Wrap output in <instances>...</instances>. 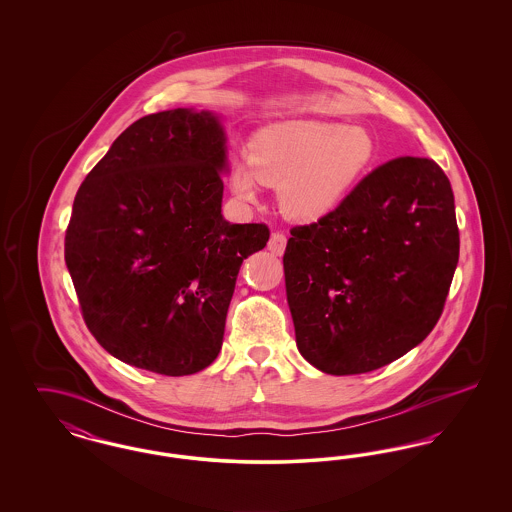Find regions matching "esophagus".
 <instances>
[{
    "mask_svg": "<svg viewBox=\"0 0 512 512\" xmlns=\"http://www.w3.org/2000/svg\"><path fill=\"white\" fill-rule=\"evenodd\" d=\"M286 244H288V238L284 234H280V232H274L270 236V240H268V251L274 253V255H282L286 251Z\"/></svg>",
    "mask_w": 512,
    "mask_h": 512,
    "instance_id": "34e87169",
    "label": "esophagus"
}]
</instances>
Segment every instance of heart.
Returning <instances> with one entry per match:
<instances>
[{
    "label": "heart",
    "mask_w": 512,
    "mask_h": 512,
    "mask_svg": "<svg viewBox=\"0 0 512 512\" xmlns=\"http://www.w3.org/2000/svg\"><path fill=\"white\" fill-rule=\"evenodd\" d=\"M376 159V140L363 126L290 121L253 134L247 161L234 159L228 186L242 203H257L261 184L278 188L282 213L301 224L330 217Z\"/></svg>",
    "instance_id": "b5f03b06"
}]
</instances>
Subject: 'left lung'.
Listing matches in <instances>:
<instances>
[{"instance_id":"left-lung-1","label":"left lung","mask_w":512,"mask_h":512,"mask_svg":"<svg viewBox=\"0 0 512 512\" xmlns=\"http://www.w3.org/2000/svg\"><path fill=\"white\" fill-rule=\"evenodd\" d=\"M457 263L449 178L432 159H391L330 217L292 228L284 274L299 353L334 376L390 365L434 330Z\"/></svg>"}]
</instances>
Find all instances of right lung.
<instances>
[{"label":"right lung","mask_w":512,"mask_h":512,"mask_svg":"<svg viewBox=\"0 0 512 512\" xmlns=\"http://www.w3.org/2000/svg\"><path fill=\"white\" fill-rule=\"evenodd\" d=\"M222 171L219 115L178 107L130 124L78 188L65 263L122 363L186 376L217 359L240 267L270 236L224 220Z\"/></svg>","instance_id":"add662e5"}]
</instances>
